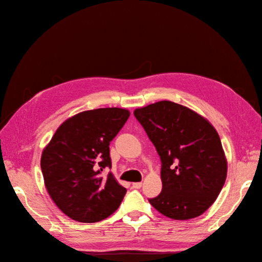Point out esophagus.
Segmentation results:
<instances>
[{"mask_svg": "<svg viewBox=\"0 0 262 262\" xmlns=\"http://www.w3.org/2000/svg\"><path fill=\"white\" fill-rule=\"evenodd\" d=\"M142 187V182H134L133 183V188L134 189H140Z\"/></svg>", "mask_w": 262, "mask_h": 262, "instance_id": "34e87169", "label": "esophagus"}]
</instances>
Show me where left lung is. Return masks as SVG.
Listing matches in <instances>:
<instances>
[{
	"label": "left lung",
	"mask_w": 262,
	"mask_h": 262,
	"mask_svg": "<svg viewBox=\"0 0 262 262\" xmlns=\"http://www.w3.org/2000/svg\"><path fill=\"white\" fill-rule=\"evenodd\" d=\"M161 158L162 191L148 199L161 214L186 221L204 214L223 188L227 161L210 122L185 105L159 101L134 110Z\"/></svg>",
	"instance_id": "8db88e82"
}]
</instances>
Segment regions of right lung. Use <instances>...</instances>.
Here are the masks:
<instances>
[{"label":"right lung","mask_w":262,"mask_h":262,"mask_svg":"<svg viewBox=\"0 0 262 262\" xmlns=\"http://www.w3.org/2000/svg\"><path fill=\"white\" fill-rule=\"evenodd\" d=\"M130 113L99 108L70 117L55 132L40 160L45 187L57 207L70 219L96 223L118 209L126 188L113 173L109 144Z\"/></svg>","instance_id":"1"}]
</instances>
